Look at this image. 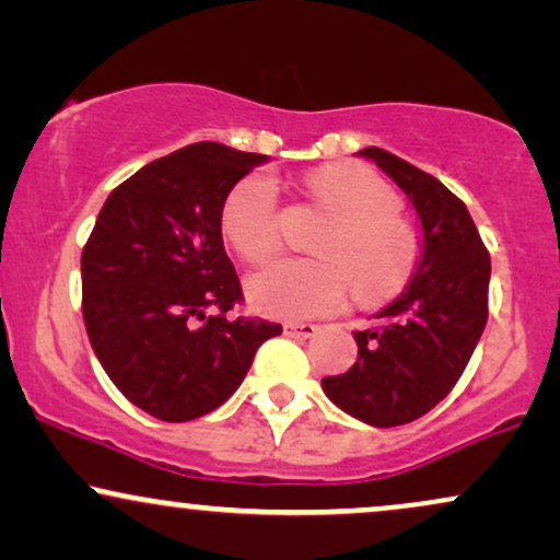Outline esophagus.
I'll return each mask as SVG.
<instances>
[{"instance_id":"esophagus-1","label":"esophagus","mask_w":560,"mask_h":560,"mask_svg":"<svg viewBox=\"0 0 560 560\" xmlns=\"http://www.w3.org/2000/svg\"><path fill=\"white\" fill-rule=\"evenodd\" d=\"M284 334L292 336V339H310V336L318 334V326H315V323L289 320V323H284Z\"/></svg>"}]
</instances>
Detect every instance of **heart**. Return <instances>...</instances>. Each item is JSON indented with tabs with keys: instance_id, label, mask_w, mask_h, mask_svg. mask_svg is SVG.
Listing matches in <instances>:
<instances>
[{
	"instance_id": "b5f03b06",
	"label": "heart",
	"mask_w": 560,
	"mask_h": 560,
	"mask_svg": "<svg viewBox=\"0 0 560 560\" xmlns=\"http://www.w3.org/2000/svg\"><path fill=\"white\" fill-rule=\"evenodd\" d=\"M315 203L334 213L315 245L320 258H287L250 279V298L262 313L315 318L352 298L386 305L415 279L422 240L404 221L401 198L381 174L362 164H328L305 177ZM221 229L242 260L266 262L281 247L279 190L271 174L242 177L221 206Z\"/></svg>"
}]
</instances>
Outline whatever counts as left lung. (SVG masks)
<instances>
[{"mask_svg":"<svg viewBox=\"0 0 560 560\" xmlns=\"http://www.w3.org/2000/svg\"><path fill=\"white\" fill-rule=\"evenodd\" d=\"M412 200L422 260L401 298L354 331L357 362L323 378L336 407L375 428L407 425L446 399L488 323L490 255L467 206L433 174L383 148H365Z\"/></svg>","mask_w":560,"mask_h":560,"instance_id":"obj_1","label":"left lung"}]
</instances>
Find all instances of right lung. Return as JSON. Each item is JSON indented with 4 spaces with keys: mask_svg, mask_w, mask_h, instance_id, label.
Segmentation results:
<instances>
[{
    "mask_svg": "<svg viewBox=\"0 0 560 560\" xmlns=\"http://www.w3.org/2000/svg\"><path fill=\"white\" fill-rule=\"evenodd\" d=\"M260 153L192 143L114 187L83 247V320L114 386L156 420H198L237 390L279 323L245 302L221 240L229 190Z\"/></svg>",
    "mask_w": 560,
    "mask_h": 560,
    "instance_id": "obj_1",
    "label": "right lung"
}]
</instances>
